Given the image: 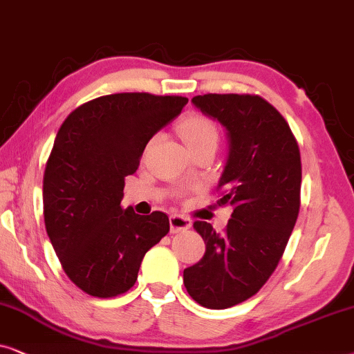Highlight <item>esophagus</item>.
<instances>
[{
    "label": "esophagus",
    "instance_id": "obj_1",
    "mask_svg": "<svg viewBox=\"0 0 354 354\" xmlns=\"http://www.w3.org/2000/svg\"><path fill=\"white\" fill-rule=\"evenodd\" d=\"M191 225H192L191 218H187L185 215L174 214L169 216V230H171V233L186 232V230L191 228Z\"/></svg>",
    "mask_w": 354,
    "mask_h": 354
}]
</instances>
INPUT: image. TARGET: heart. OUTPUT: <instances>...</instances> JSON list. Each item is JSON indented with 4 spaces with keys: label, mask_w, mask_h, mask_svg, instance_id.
I'll return each mask as SVG.
<instances>
[{
    "label": "heart",
    "mask_w": 354,
    "mask_h": 354,
    "mask_svg": "<svg viewBox=\"0 0 354 354\" xmlns=\"http://www.w3.org/2000/svg\"><path fill=\"white\" fill-rule=\"evenodd\" d=\"M181 138L187 149L202 147V145H216L218 142V129L209 118L202 115L187 116L180 124Z\"/></svg>",
    "instance_id": "1"
}]
</instances>
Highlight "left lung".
Returning a JSON list of instances; mask_svg holds the SVG:
<instances>
[{
	"mask_svg": "<svg viewBox=\"0 0 354 354\" xmlns=\"http://www.w3.org/2000/svg\"><path fill=\"white\" fill-rule=\"evenodd\" d=\"M192 103L226 129L216 204H230L233 214L223 233L194 221L205 254L183 280L196 303L226 309L256 295L283 256L299 214L301 155L288 122L262 97L207 93Z\"/></svg>",
	"mask_w": 354,
	"mask_h": 354,
	"instance_id": "obj_1",
	"label": "left lung"
}]
</instances>
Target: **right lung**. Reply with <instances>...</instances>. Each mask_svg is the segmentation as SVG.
<instances>
[{
	"label": "right lung",
	"mask_w": 354,
	"mask_h": 354,
	"mask_svg": "<svg viewBox=\"0 0 354 354\" xmlns=\"http://www.w3.org/2000/svg\"><path fill=\"white\" fill-rule=\"evenodd\" d=\"M186 103L113 93L75 108L61 124L44 174L45 226L66 275L87 295L126 293L145 252L169 232L167 214L138 215L121 199L145 145Z\"/></svg>",
	"instance_id": "obj_1"
}]
</instances>
